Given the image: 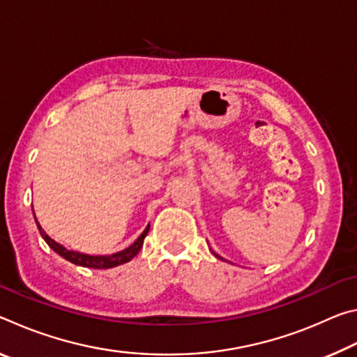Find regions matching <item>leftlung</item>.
<instances>
[{
	"instance_id": "obj_1",
	"label": "left lung",
	"mask_w": 357,
	"mask_h": 357,
	"mask_svg": "<svg viewBox=\"0 0 357 357\" xmlns=\"http://www.w3.org/2000/svg\"><path fill=\"white\" fill-rule=\"evenodd\" d=\"M213 253H214V252H213ZM214 255H215V253H214ZM215 257H217V258H220V259H223V258H222V257H219V255H215Z\"/></svg>"
}]
</instances>
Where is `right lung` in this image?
Masks as SVG:
<instances>
[{
    "label": "right lung",
    "mask_w": 357,
    "mask_h": 357,
    "mask_svg": "<svg viewBox=\"0 0 357 357\" xmlns=\"http://www.w3.org/2000/svg\"><path fill=\"white\" fill-rule=\"evenodd\" d=\"M34 220H36V225H38V228H39L40 236L44 238V241L48 244L50 249L55 250L58 255H61L64 259H68V261H70V263H74L77 266H83V268H93V269H108V268H114V266H119V264L130 261V259L134 258L138 252H140V249L143 247V241H144V238H146V234L149 231V225H148L146 228H144V231L140 234V236L137 238L134 244L129 245L128 249L116 252V253H112V255H86V253L68 250L64 245L58 244L56 241H53L44 231V229H42L38 219H36V215H34Z\"/></svg>",
    "instance_id": "1"
}]
</instances>
